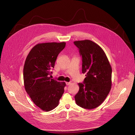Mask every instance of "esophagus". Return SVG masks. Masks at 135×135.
Returning a JSON list of instances; mask_svg holds the SVG:
<instances>
[{"instance_id": "34e87169", "label": "esophagus", "mask_w": 135, "mask_h": 135, "mask_svg": "<svg viewBox=\"0 0 135 135\" xmlns=\"http://www.w3.org/2000/svg\"><path fill=\"white\" fill-rule=\"evenodd\" d=\"M66 85H69L70 84H71V82H66Z\"/></svg>"}]
</instances>
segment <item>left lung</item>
Segmentation results:
<instances>
[{
    "label": "left lung",
    "instance_id": "left-lung-1",
    "mask_svg": "<svg viewBox=\"0 0 135 135\" xmlns=\"http://www.w3.org/2000/svg\"><path fill=\"white\" fill-rule=\"evenodd\" d=\"M82 57L83 83H79L76 104L86 109L98 107L105 100L112 86V67L107 57L97 44L88 40L74 42Z\"/></svg>",
    "mask_w": 135,
    "mask_h": 135
}]
</instances>
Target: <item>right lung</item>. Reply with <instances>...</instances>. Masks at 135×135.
Returning <instances> with one entry per match:
<instances>
[{
    "label": "right lung",
    "mask_w": 135,
    "mask_h": 135,
    "mask_svg": "<svg viewBox=\"0 0 135 135\" xmlns=\"http://www.w3.org/2000/svg\"><path fill=\"white\" fill-rule=\"evenodd\" d=\"M65 46V42L37 44L30 50L25 61V90L33 103L44 111L55 108L64 92L65 82L51 79L50 70L54 68L57 55Z\"/></svg>",
    "instance_id": "right-lung-1"
}]
</instances>
